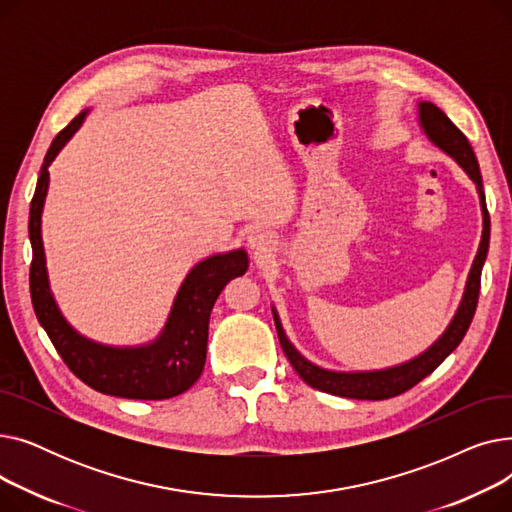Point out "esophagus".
<instances>
[{
  "label": "esophagus",
  "instance_id": "esophagus-1",
  "mask_svg": "<svg viewBox=\"0 0 512 512\" xmlns=\"http://www.w3.org/2000/svg\"><path fill=\"white\" fill-rule=\"evenodd\" d=\"M270 245H272V240H270V236H267L265 232H253V234H249V247L255 251V253H265L267 249H270Z\"/></svg>",
  "mask_w": 512,
  "mask_h": 512
}]
</instances>
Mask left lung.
<instances>
[{"instance_id": "obj_1", "label": "left lung", "mask_w": 512, "mask_h": 512, "mask_svg": "<svg viewBox=\"0 0 512 512\" xmlns=\"http://www.w3.org/2000/svg\"><path fill=\"white\" fill-rule=\"evenodd\" d=\"M419 122H421L423 132L427 134V139L432 141L436 147H440L444 153H448L456 161V164H459L467 172V176L477 184L481 213H483V234H481L475 261L471 265L463 301L459 305V311H456V315L452 317L446 332L419 357L411 359L409 363L390 367V369L353 371V373L321 369L315 363L307 361L297 351V348L290 344V340L286 338V334L282 330L278 313L272 309L278 338H280L286 359L290 361L294 371L299 373V378L315 390L336 394L342 398H357V400H384V398L398 396L402 392L411 390L423 378H427V375L432 373L454 351V348L461 344V340L465 338V334L471 326V319L475 315L477 299H479L481 267H483V261H486V257H488V247H490V213L486 207V195H483L479 164H477V157L473 153L469 139L452 124V120L440 110V107H436L429 101H421L419 103Z\"/></svg>"}]
</instances>
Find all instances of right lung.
Instances as JSON below:
<instances>
[{
	"mask_svg": "<svg viewBox=\"0 0 512 512\" xmlns=\"http://www.w3.org/2000/svg\"><path fill=\"white\" fill-rule=\"evenodd\" d=\"M87 112L78 114L53 139L43 159L31 201L29 236L33 245L31 299L39 324L51 344L80 382L93 390L134 400H166L191 388L203 371L207 355V330L213 303L224 286L247 272L249 257L238 249L213 255L197 263L182 282L164 332L143 346H105L80 336L60 313L49 290L41 240V211L49 186V164L66 141L83 124Z\"/></svg>",
	"mask_w": 512,
	"mask_h": 512,
	"instance_id": "right-lung-1",
	"label": "right lung"
}]
</instances>
